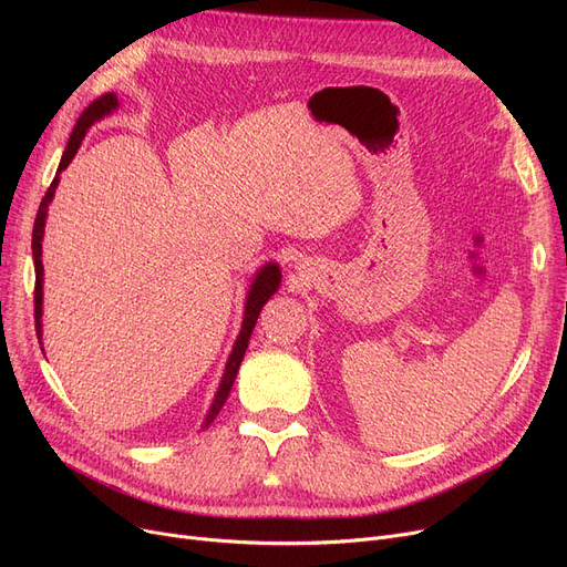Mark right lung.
I'll list each match as a JSON object with an SVG mask.
<instances>
[{
    "instance_id": "add662e5",
    "label": "right lung",
    "mask_w": 567,
    "mask_h": 567,
    "mask_svg": "<svg viewBox=\"0 0 567 567\" xmlns=\"http://www.w3.org/2000/svg\"><path fill=\"white\" fill-rule=\"evenodd\" d=\"M116 107H118L116 96H114V94H103L101 99H96L92 105H89V107L80 114L78 124H75L71 137H69V144H66V152H64V156H62V163H59L56 174H54V178H52V184H50V188L45 190V197L41 199L39 214H37V220H34V234H32V252H34V268H37L34 319H37V336H39V338L43 336V329H41V326H43V323H41V315H43V261H41V241H43V229H45V218H48V204L52 202L54 190H56V186H59V174H62V172L69 167V163H71L73 156L78 154V148H80V144H82V140H84L89 126H92L94 122H99V118L107 116V114H110L112 110H116ZM280 278H282V276H280V268H278V264H274V261H271V264H264V266L259 268V271H257V276H255V280H252V285H250V291H248V299H246V317H244V323H241V333H238V338H236V342H234V349H231L229 359H227V365H225V374H223V381H220V389H218V393H216V398H214V404H212V409H208L206 419H204V427H208V425L214 423L218 411H220L223 404L227 402V395H229L231 385H234L238 365H241L244 355H246L248 340H250V336H252L257 317H259L264 303H266L268 299H271V296L278 291Z\"/></svg>"
}]
</instances>
